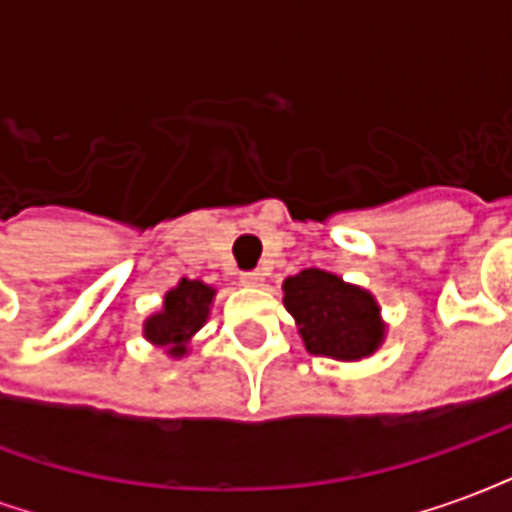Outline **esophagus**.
<instances>
[{
	"label": "esophagus",
	"mask_w": 512,
	"mask_h": 512,
	"mask_svg": "<svg viewBox=\"0 0 512 512\" xmlns=\"http://www.w3.org/2000/svg\"><path fill=\"white\" fill-rule=\"evenodd\" d=\"M263 279H266V274H263L260 268H252V271H244V274H241V282H244L246 288H260Z\"/></svg>",
	"instance_id": "1"
}]
</instances>
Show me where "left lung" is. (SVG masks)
I'll use <instances>...</instances> for the list:
<instances>
[{
	"mask_svg": "<svg viewBox=\"0 0 512 512\" xmlns=\"http://www.w3.org/2000/svg\"><path fill=\"white\" fill-rule=\"evenodd\" d=\"M285 310L296 318L304 348L315 356L356 362L376 354L386 326L373 293L348 285L337 274L304 268L285 279Z\"/></svg>",
	"mask_w": 512,
	"mask_h": 512,
	"instance_id": "obj_1",
	"label": "left lung"
}]
</instances>
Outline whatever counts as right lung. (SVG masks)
Returning a JSON list of instances; mask_svg holds the SVG:
<instances>
[{
	"label": "right lung",
	"mask_w": 512,
	"mask_h": 512,
	"mask_svg": "<svg viewBox=\"0 0 512 512\" xmlns=\"http://www.w3.org/2000/svg\"><path fill=\"white\" fill-rule=\"evenodd\" d=\"M216 290L200 279H180L178 288L164 296V307L145 321V340L164 348L169 356H183L189 351L194 334L211 315V301Z\"/></svg>",
	"instance_id": "add662e5"
}]
</instances>
